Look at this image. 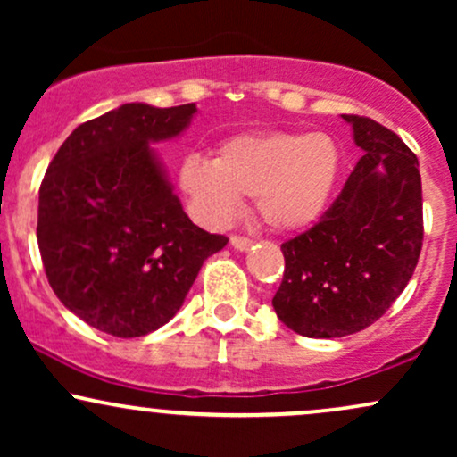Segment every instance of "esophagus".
<instances>
[{
  "label": "esophagus",
  "mask_w": 457,
  "mask_h": 457,
  "mask_svg": "<svg viewBox=\"0 0 457 457\" xmlns=\"http://www.w3.org/2000/svg\"><path fill=\"white\" fill-rule=\"evenodd\" d=\"M229 243H232L236 251H245L251 246V240L245 238V236H232V238H229Z\"/></svg>",
  "instance_id": "34e87169"
}]
</instances>
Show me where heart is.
I'll return each instance as SVG.
<instances>
[{
  "mask_svg": "<svg viewBox=\"0 0 457 457\" xmlns=\"http://www.w3.org/2000/svg\"><path fill=\"white\" fill-rule=\"evenodd\" d=\"M342 171V148L327 133L234 135L214 159L191 154L180 162L178 185L193 217L208 228H225L255 197L262 221L279 232L313 225L327 211Z\"/></svg>",
  "mask_w": 457,
  "mask_h": 457,
  "instance_id": "obj_1",
  "label": "heart"
}]
</instances>
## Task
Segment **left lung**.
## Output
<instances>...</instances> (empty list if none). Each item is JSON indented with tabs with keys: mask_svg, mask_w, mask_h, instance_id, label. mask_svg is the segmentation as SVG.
Returning <instances> with one entry per match:
<instances>
[{
	"mask_svg": "<svg viewBox=\"0 0 457 457\" xmlns=\"http://www.w3.org/2000/svg\"><path fill=\"white\" fill-rule=\"evenodd\" d=\"M344 120L363 156L320 221L281 245L286 269L272 298L287 328L316 339L374 324L408 286L423 245L414 152L376 120Z\"/></svg>",
	"mask_w": 457,
	"mask_h": 457,
	"instance_id": "8db88e82",
	"label": "left lung"
}]
</instances>
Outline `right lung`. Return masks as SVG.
Wrapping results in <instances>:
<instances>
[{
    "mask_svg": "<svg viewBox=\"0 0 457 457\" xmlns=\"http://www.w3.org/2000/svg\"><path fill=\"white\" fill-rule=\"evenodd\" d=\"M195 112L127 103L79 124L46 167L36 228L46 279L66 309L113 337L170 322L204 260L228 245L187 217L150 148Z\"/></svg>",
    "mask_w": 457,
    "mask_h": 457,
    "instance_id": "1",
    "label": "right lung"
}]
</instances>
